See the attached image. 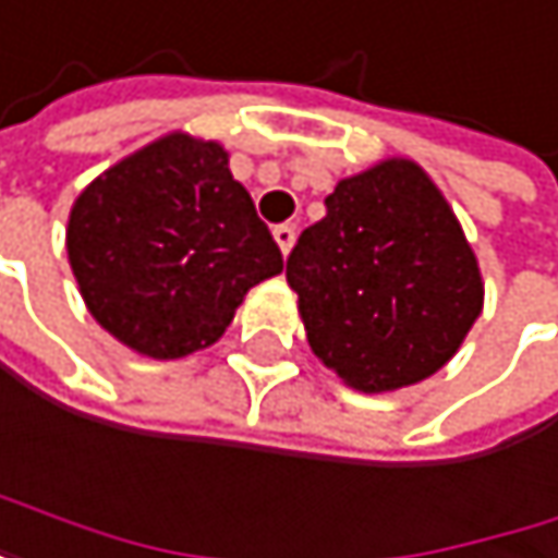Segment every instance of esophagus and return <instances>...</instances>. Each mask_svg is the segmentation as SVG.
Instances as JSON below:
<instances>
[{"mask_svg":"<svg viewBox=\"0 0 558 558\" xmlns=\"http://www.w3.org/2000/svg\"><path fill=\"white\" fill-rule=\"evenodd\" d=\"M272 236H276V243H279L282 256H289V250L295 246V227H289V223H279V227L272 230Z\"/></svg>","mask_w":558,"mask_h":558,"instance_id":"obj_1","label":"esophagus"}]
</instances>
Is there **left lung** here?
<instances>
[{
	"label": "left lung",
	"instance_id": "left-lung-1",
	"mask_svg": "<svg viewBox=\"0 0 558 558\" xmlns=\"http://www.w3.org/2000/svg\"><path fill=\"white\" fill-rule=\"evenodd\" d=\"M312 352L378 395L444 368L483 308L476 256L414 160L338 180L286 263Z\"/></svg>",
	"mask_w": 558,
	"mask_h": 558
}]
</instances>
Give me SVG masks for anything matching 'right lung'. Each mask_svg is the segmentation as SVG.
Masks as SVG:
<instances>
[{"label":"right lung","instance_id":"add662e5","mask_svg":"<svg viewBox=\"0 0 558 558\" xmlns=\"http://www.w3.org/2000/svg\"><path fill=\"white\" fill-rule=\"evenodd\" d=\"M88 312L147 359L214 344L282 253L217 141L167 134L92 180L68 217Z\"/></svg>","mask_w":558,"mask_h":558}]
</instances>
